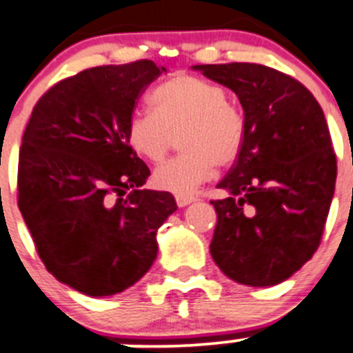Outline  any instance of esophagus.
I'll return each mask as SVG.
<instances>
[{
  "label": "esophagus",
  "mask_w": 353,
  "mask_h": 353,
  "mask_svg": "<svg viewBox=\"0 0 353 353\" xmlns=\"http://www.w3.org/2000/svg\"><path fill=\"white\" fill-rule=\"evenodd\" d=\"M174 199H176V204H179L180 208H185V206H189L190 203H194V201H196V197L187 196V194H176V196H174Z\"/></svg>",
  "instance_id": "1"
}]
</instances>
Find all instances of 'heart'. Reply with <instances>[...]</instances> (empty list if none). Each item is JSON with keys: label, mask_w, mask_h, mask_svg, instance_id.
<instances>
[{"label": "heart", "mask_w": 353, "mask_h": 353, "mask_svg": "<svg viewBox=\"0 0 353 353\" xmlns=\"http://www.w3.org/2000/svg\"><path fill=\"white\" fill-rule=\"evenodd\" d=\"M154 112H135L126 126L130 149L159 163L180 135V156L156 168V187L190 194L211 179L216 164L229 166L244 143V119L229 103V93L208 79L179 74L150 95Z\"/></svg>", "instance_id": "b5f03b06"}]
</instances>
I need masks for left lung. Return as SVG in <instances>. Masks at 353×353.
Returning a JSON list of instances; mask_svg holds the SVG:
<instances>
[{
	"label": "left lung",
	"mask_w": 353,
	"mask_h": 353,
	"mask_svg": "<svg viewBox=\"0 0 353 353\" xmlns=\"http://www.w3.org/2000/svg\"><path fill=\"white\" fill-rule=\"evenodd\" d=\"M232 90L244 110V143L211 201V256L227 277L275 286L321 244L336 182V156L324 112L288 74L260 63L192 65Z\"/></svg>",
	"instance_id": "1"
}]
</instances>
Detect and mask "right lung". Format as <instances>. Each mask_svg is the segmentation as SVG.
Returning <instances> with one entry per match:
<instances>
[{
	"instance_id": "right-lung-1",
	"label": "right lung",
	"mask_w": 353,
	"mask_h": 353,
	"mask_svg": "<svg viewBox=\"0 0 353 353\" xmlns=\"http://www.w3.org/2000/svg\"><path fill=\"white\" fill-rule=\"evenodd\" d=\"M163 72L152 60L81 70L38 100L23 132L19 210L46 270L88 296L142 279L176 211L170 192L140 189L150 171L126 142L140 93Z\"/></svg>"
}]
</instances>
